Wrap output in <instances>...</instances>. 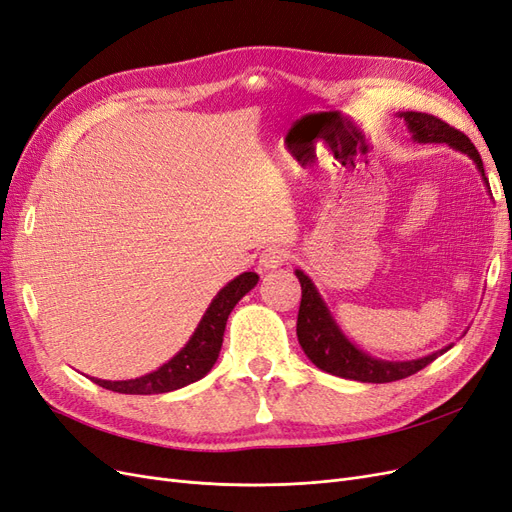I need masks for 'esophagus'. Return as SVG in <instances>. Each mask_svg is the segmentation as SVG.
Wrapping results in <instances>:
<instances>
[{
	"instance_id": "esophagus-1",
	"label": "esophagus",
	"mask_w": 512,
	"mask_h": 512,
	"mask_svg": "<svg viewBox=\"0 0 512 512\" xmlns=\"http://www.w3.org/2000/svg\"><path fill=\"white\" fill-rule=\"evenodd\" d=\"M288 252L284 250V247L280 245H273V247H267L265 252L260 254V267L265 271H273V269H280L284 262L288 260Z\"/></svg>"
}]
</instances>
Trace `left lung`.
I'll list each match as a JSON object with an SVG mask.
<instances>
[{
  "instance_id": "8db88e82",
  "label": "left lung",
  "mask_w": 512,
  "mask_h": 512,
  "mask_svg": "<svg viewBox=\"0 0 512 512\" xmlns=\"http://www.w3.org/2000/svg\"><path fill=\"white\" fill-rule=\"evenodd\" d=\"M399 119H404L408 126L414 143H446L455 151L466 153V156L476 164L480 177H483L487 190L489 181L485 177L483 160H480V153L470 143V138L448 126L442 119L427 115V113H397ZM491 192V190H489ZM301 282V307H299V318H297V337L307 359L312 361L318 369L327 371V374L356 380V382H371V384H384V382H395L401 378H408L416 371L427 367L431 361H436L440 354H444L451 346H446L438 352H431L427 356L414 361H384L376 359L367 352H363L359 346H354L350 339L339 329L333 314L329 312L327 303L320 297L314 282L309 280L301 269L294 271Z\"/></svg>"
}]
</instances>
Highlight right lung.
<instances>
[{"label":"right lung","instance_id":"right-lung-1","mask_svg":"<svg viewBox=\"0 0 512 512\" xmlns=\"http://www.w3.org/2000/svg\"><path fill=\"white\" fill-rule=\"evenodd\" d=\"M256 284L258 275L254 271H245L237 275L235 280H230L209 303L205 316L200 318L196 331L190 337V342L173 359L156 371H151V374L134 380H91L102 386V389L123 395H158L183 389V386L205 378L220 356L226 320L230 312Z\"/></svg>","mask_w":512,"mask_h":512}]
</instances>
